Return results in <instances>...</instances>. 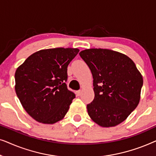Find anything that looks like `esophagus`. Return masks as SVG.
<instances>
[{
    "label": "esophagus",
    "mask_w": 156,
    "mask_h": 156,
    "mask_svg": "<svg viewBox=\"0 0 156 156\" xmlns=\"http://www.w3.org/2000/svg\"><path fill=\"white\" fill-rule=\"evenodd\" d=\"M76 95L77 96H80L81 95V94H82V90H79V91H77L76 92Z\"/></svg>",
    "instance_id": "1"
}]
</instances>
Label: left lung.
I'll return each mask as SVG.
<instances>
[{
	"instance_id": "8db88e82",
	"label": "left lung",
	"mask_w": 156,
	"mask_h": 156,
	"mask_svg": "<svg viewBox=\"0 0 156 156\" xmlns=\"http://www.w3.org/2000/svg\"><path fill=\"white\" fill-rule=\"evenodd\" d=\"M93 76L94 99L87 104L90 118L100 126H116L137 107L143 76L129 57L108 49L80 52Z\"/></svg>"
}]
</instances>
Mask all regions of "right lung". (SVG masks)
Here are the masks:
<instances>
[{
  "mask_svg": "<svg viewBox=\"0 0 156 156\" xmlns=\"http://www.w3.org/2000/svg\"><path fill=\"white\" fill-rule=\"evenodd\" d=\"M79 52L77 48L41 50L17 68L16 94L23 107L35 121L53 124L67 113L75 98L65 84L67 67Z\"/></svg>",
  "mask_w": 156,
  "mask_h": 156,
  "instance_id": "add662e5",
  "label": "right lung"
}]
</instances>
